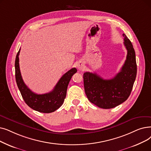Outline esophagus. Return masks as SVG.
I'll use <instances>...</instances> for the list:
<instances>
[{
    "label": "esophagus",
    "mask_w": 151,
    "mask_h": 151,
    "mask_svg": "<svg viewBox=\"0 0 151 151\" xmlns=\"http://www.w3.org/2000/svg\"><path fill=\"white\" fill-rule=\"evenodd\" d=\"M77 67L79 70H83L84 68V64L83 62H79L77 64Z\"/></svg>",
    "instance_id": "obj_1"
}]
</instances>
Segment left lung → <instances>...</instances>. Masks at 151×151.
<instances>
[{"instance_id":"obj_1","label":"left lung","mask_w":151,"mask_h":151,"mask_svg":"<svg viewBox=\"0 0 151 151\" xmlns=\"http://www.w3.org/2000/svg\"><path fill=\"white\" fill-rule=\"evenodd\" d=\"M123 36L127 55L119 73L110 80H104L95 73L85 72L83 74L84 91L88 100L102 109H112L125 101L136 79L135 52L129 39L124 34Z\"/></svg>"}]
</instances>
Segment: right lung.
<instances>
[{
	"instance_id": "add662e5",
	"label": "right lung",
	"mask_w": 151,
	"mask_h": 151,
	"mask_svg": "<svg viewBox=\"0 0 151 151\" xmlns=\"http://www.w3.org/2000/svg\"><path fill=\"white\" fill-rule=\"evenodd\" d=\"M19 52L20 49L18 52L15 59V78L18 88L25 103L30 108L39 112L51 113L54 112L63 104L67 95L68 83L72 76L76 73V68H71L65 73L58 81L54 89L50 93L37 94L31 91L22 79L19 66Z\"/></svg>"
}]
</instances>
